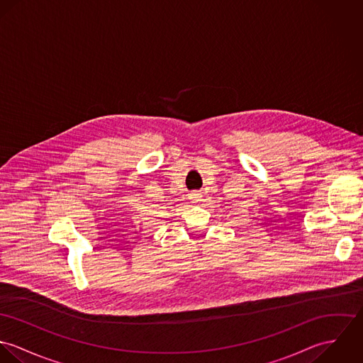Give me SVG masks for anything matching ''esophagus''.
<instances>
[{"mask_svg":"<svg viewBox=\"0 0 363 363\" xmlns=\"http://www.w3.org/2000/svg\"><path fill=\"white\" fill-rule=\"evenodd\" d=\"M191 199H193V201L197 203V201L201 200V194H200V193H193V194H191Z\"/></svg>","mask_w":363,"mask_h":363,"instance_id":"1","label":"esophagus"}]
</instances>
